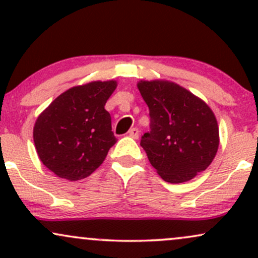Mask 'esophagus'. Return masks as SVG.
Returning <instances> with one entry per match:
<instances>
[{"label": "esophagus", "instance_id": "obj_1", "mask_svg": "<svg viewBox=\"0 0 258 258\" xmlns=\"http://www.w3.org/2000/svg\"><path fill=\"white\" fill-rule=\"evenodd\" d=\"M128 135H130V137L137 139L139 137V130L136 128V127H133V128H131L128 131Z\"/></svg>", "mask_w": 258, "mask_h": 258}]
</instances>
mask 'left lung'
I'll return each mask as SVG.
<instances>
[{
  "label": "left lung",
  "instance_id": "1",
  "mask_svg": "<svg viewBox=\"0 0 258 258\" xmlns=\"http://www.w3.org/2000/svg\"><path fill=\"white\" fill-rule=\"evenodd\" d=\"M149 108L150 131L141 146L168 183L188 182L205 171L218 149V126L211 109L185 88L168 81H141Z\"/></svg>",
  "mask_w": 258,
  "mask_h": 258
}]
</instances>
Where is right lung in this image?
Listing matches in <instances>:
<instances>
[{"label": "right lung", "instance_id": "obj_1", "mask_svg": "<svg viewBox=\"0 0 258 258\" xmlns=\"http://www.w3.org/2000/svg\"><path fill=\"white\" fill-rule=\"evenodd\" d=\"M115 81H94L65 91L37 117L34 142L38 158L60 178L88 177L116 143L104 109Z\"/></svg>", "mask_w": 258, "mask_h": 258}]
</instances>
